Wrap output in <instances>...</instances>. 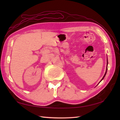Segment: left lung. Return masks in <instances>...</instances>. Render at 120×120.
I'll list each match as a JSON object with an SVG mask.
<instances>
[{
  "label": "left lung",
  "mask_w": 120,
  "mask_h": 120,
  "mask_svg": "<svg viewBox=\"0 0 120 120\" xmlns=\"http://www.w3.org/2000/svg\"><path fill=\"white\" fill-rule=\"evenodd\" d=\"M107 69H106V73H105V75H104V77H103V78H102V79H101V80H102L103 79H104V78L105 77V75H106V73H107Z\"/></svg>",
  "instance_id": "left-lung-1"
}]
</instances>
